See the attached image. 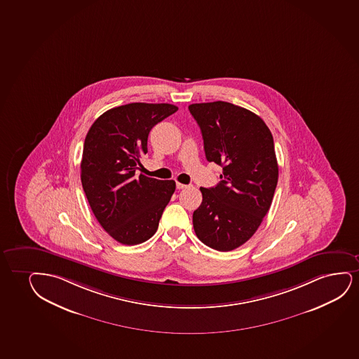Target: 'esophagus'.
<instances>
[{"label": "esophagus", "mask_w": 359, "mask_h": 359, "mask_svg": "<svg viewBox=\"0 0 359 359\" xmlns=\"http://www.w3.org/2000/svg\"><path fill=\"white\" fill-rule=\"evenodd\" d=\"M187 184H183V183H180V182H176V188L177 189H184V188H187Z\"/></svg>", "instance_id": "1"}]
</instances>
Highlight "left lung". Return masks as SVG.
Here are the masks:
<instances>
[{"mask_svg":"<svg viewBox=\"0 0 359 359\" xmlns=\"http://www.w3.org/2000/svg\"><path fill=\"white\" fill-rule=\"evenodd\" d=\"M188 108L201 130L206 159L223 168L217 186L200 188L194 231L205 245L231 251L254 236L272 204L278 183L272 133L259 115L228 102Z\"/></svg>","mask_w":359,"mask_h":359,"instance_id":"obj_1","label":"left lung"}]
</instances>
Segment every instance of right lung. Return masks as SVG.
Instances as JSON below:
<instances>
[{
  "label": "right lung",
  "mask_w": 359,
  "mask_h": 359,
  "mask_svg": "<svg viewBox=\"0 0 359 359\" xmlns=\"http://www.w3.org/2000/svg\"><path fill=\"white\" fill-rule=\"evenodd\" d=\"M177 110L168 103H130L102 114L87 132L82 188L100 226L123 245L154 236L176 189L175 181L137 177L136 170L148 153L150 130Z\"/></svg>",
  "instance_id": "right-lung-1"
}]
</instances>
